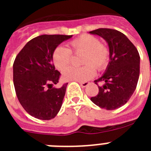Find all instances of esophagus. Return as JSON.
Masks as SVG:
<instances>
[{
	"instance_id": "obj_1",
	"label": "esophagus",
	"mask_w": 151,
	"mask_h": 151,
	"mask_svg": "<svg viewBox=\"0 0 151 151\" xmlns=\"http://www.w3.org/2000/svg\"><path fill=\"white\" fill-rule=\"evenodd\" d=\"M79 84L82 88H85V87H87L89 83H88V82H79Z\"/></svg>"
}]
</instances>
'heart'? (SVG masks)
Returning a JSON list of instances; mask_svg holds the SVG:
<instances>
[{
  "label": "heart",
  "mask_w": 151,
  "mask_h": 151,
  "mask_svg": "<svg viewBox=\"0 0 151 151\" xmlns=\"http://www.w3.org/2000/svg\"><path fill=\"white\" fill-rule=\"evenodd\" d=\"M69 49L57 47L52 56L54 66L63 71L70 64L72 52H83L82 62L86 66L82 68H69L63 71V79L65 81L85 82L93 78L96 71L104 69L108 63L110 53L105 45L100 43L99 39L91 35L84 34L69 43Z\"/></svg>",
  "instance_id": "b5f03b06"
}]
</instances>
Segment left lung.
I'll use <instances>...</instances> for the list:
<instances>
[{
    "label": "left lung",
    "instance_id": "1",
    "mask_svg": "<svg viewBox=\"0 0 151 151\" xmlns=\"http://www.w3.org/2000/svg\"><path fill=\"white\" fill-rule=\"evenodd\" d=\"M105 40L110 50V62L104 74L94 81L104 82L91 101L107 110H116L128 102L134 93L140 74V56L130 40L115 29H98L89 32Z\"/></svg>",
    "mask_w": 151,
    "mask_h": 151
}]
</instances>
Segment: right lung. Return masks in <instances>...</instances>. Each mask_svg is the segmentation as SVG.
<instances>
[{
    "label": "right lung",
    "mask_w": 151,
    "mask_h": 151,
    "mask_svg": "<svg viewBox=\"0 0 151 151\" xmlns=\"http://www.w3.org/2000/svg\"><path fill=\"white\" fill-rule=\"evenodd\" d=\"M72 37L38 36L30 40L16 57L13 69L17 98L25 110L35 118L52 119L60 110L68 83L59 88L53 87V84L59 82L60 73L55 69L52 56L58 45Z\"/></svg>",
    "instance_id": "obj_1"
}]
</instances>
